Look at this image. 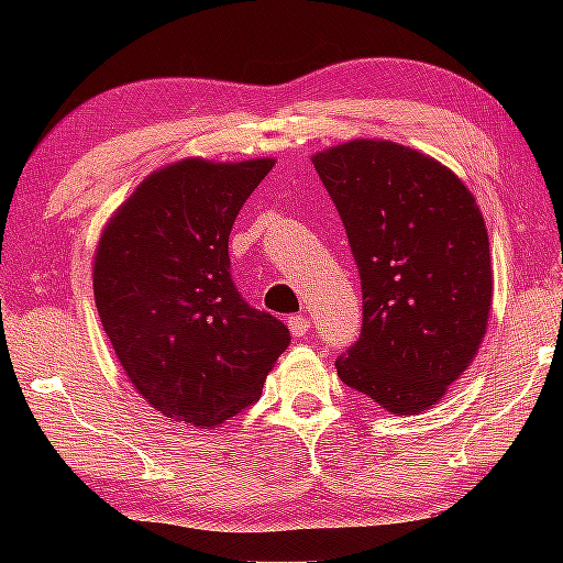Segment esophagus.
I'll return each mask as SVG.
<instances>
[{"instance_id":"obj_1","label":"esophagus","mask_w":563,"mask_h":563,"mask_svg":"<svg viewBox=\"0 0 563 563\" xmlns=\"http://www.w3.org/2000/svg\"><path fill=\"white\" fill-rule=\"evenodd\" d=\"M289 330L295 338H302L310 333V320L302 318V314H291L289 318Z\"/></svg>"}]
</instances>
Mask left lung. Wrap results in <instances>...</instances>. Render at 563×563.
Wrapping results in <instances>:
<instances>
[{"instance_id": "1", "label": "left lung", "mask_w": 563, "mask_h": 563, "mask_svg": "<svg viewBox=\"0 0 563 563\" xmlns=\"http://www.w3.org/2000/svg\"><path fill=\"white\" fill-rule=\"evenodd\" d=\"M358 266L361 335L335 368L391 415H418L472 364L492 307L489 238L451 168L391 141L312 156Z\"/></svg>"}]
</instances>
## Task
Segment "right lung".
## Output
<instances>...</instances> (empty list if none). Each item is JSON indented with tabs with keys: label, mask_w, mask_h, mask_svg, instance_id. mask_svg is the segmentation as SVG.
<instances>
[{
	"label": "right lung",
	"mask_w": 563,
	"mask_h": 563,
	"mask_svg": "<svg viewBox=\"0 0 563 563\" xmlns=\"http://www.w3.org/2000/svg\"><path fill=\"white\" fill-rule=\"evenodd\" d=\"M272 166L176 161L143 179L99 238V320L137 395L176 422L235 418L291 341L230 276V230Z\"/></svg>",
	"instance_id": "1"
}]
</instances>
